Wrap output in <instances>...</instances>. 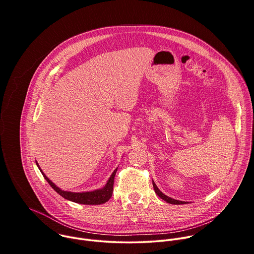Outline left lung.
Instances as JSON below:
<instances>
[{
    "mask_svg": "<svg viewBox=\"0 0 254 254\" xmlns=\"http://www.w3.org/2000/svg\"><path fill=\"white\" fill-rule=\"evenodd\" d=\"M153 186H154V190H155V192H156V194L160 197V198H162L164 201H166L167 203H170V204H175V205H180V204H185L186 202H183V201H179V200H175V199H172L171 197H168L167 195H165L164 193H162L160 190H159V188L156 186V184L154 183V181H153Z\"/></svg>",
    "mask_w": 254,
    "mask_h": 254,
    "instance_id": "8db88e82",
    "label": "left lung"
}]
</instances>
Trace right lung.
Masks as SVG:
<instances>
[{
  "label": "right lung",
  "mask_w": 254,
  "mask_h": 254,
  "mask_svg": "<svg viewBox=\"0 0 254 254\" xmlns=\"http://www.w3.org/2000/svg\"><path fill=\"white\" fill-rule=\"evenodd\" d=\"M37 166L39 167V165L37 164ZM40 169V168H39ZM117 170H115V172L112 174L111 178L108 179L106 185L102 188V189H98L95 191H91V192H82V193H74V192H68V191H62L61 189H59L54 183H52L51 181L46 177V175L42 172V170L40 169L43 177L45 178V180L49 183V185L63 198L75 202V203H79V204H84V205H99V204H103L105 202H107L108 200L111 199L112 195H113V191H114V183H115V176L117 173Z\"/></svg>",
  "instance_id": "right-lung-1"
}]
</instances>
